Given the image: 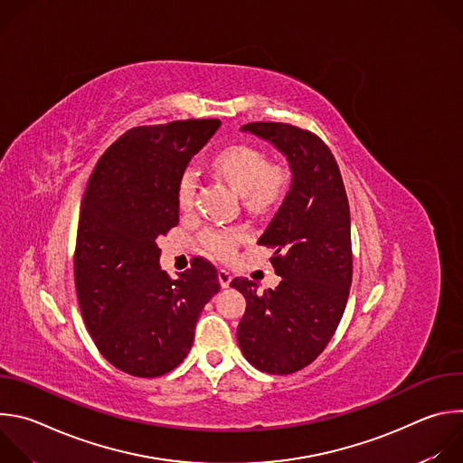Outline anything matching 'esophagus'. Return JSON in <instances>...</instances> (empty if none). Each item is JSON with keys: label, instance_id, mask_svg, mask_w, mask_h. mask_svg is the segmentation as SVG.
<instances>
[{"label": "esophagus", "instance_id": "esophagus-1", "mask_svg": "<svg viewBox=\"0 0 463 463\" xmlns=\"http://www.w3.org/2000/svg\"><path fill=\"white\" fill-rule=\"evenodd\" d=\"M218 280H220V286H222V288H229L232 277H231V273H229L227 269H220V271H218Z\"/></svg>", "mask_w": 463, "mask_h": 463}]
</instances>
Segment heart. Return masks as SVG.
I'll list each match as a JSON object with an SVG mask.
<instances>
[{"label": "heart", "mask_w": 463, "mask_h": 463, "mask_svg": "<svg viewBox=\"0 0 463 463\" xmlns=\"http://www.w3.org/2000/svg\"><path fill=\"white\" fill-rule=\"evenodd\" d=\"M214 168L231 184L243 194L247 207L266 211L277 205L289 184V172L279 163H269L268 156L250 145H232L220 152L214 159ZM197 179L192 170H184L177 183V205L181 211L192 207ZM241 241V232L236 229H211L202 234V247L227 260Z\"/></svg>", "instance_id": "b5f03b06"}]
</instances>
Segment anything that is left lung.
I'll return each instance as SVG.
<instances>
[{
	"mask_svg": "<svg viewBox=\"0 0 463 463\" xmlns=\"http://www.w3.org/2000/svg\"><path fill=\"white\" fill-rule=\"evenodd\" d=\"M241 129L273 143L293 179L258 240L275 250L269 260L282 282L263 293L252 280L231 282L247 300L236 337L254 368L288 375L324 352L343 318L354 269L350 205L339 165L313 131L286 122H249Z\"/></svg>",
	"mask_w": 463,
	"mask_h": 463,
	"instance_id": "left-lung-1",
	"label": "left lung"
}]
</instances>
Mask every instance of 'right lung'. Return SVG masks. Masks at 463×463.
<instances>
[{"mask_svg":"<svg viewBox=\"0 0 463 463\" xmlns=\"http://www.w3.org/2000/svg\"><path fill=\"white\" fill-rule=\"evenodd\" d=\"M220 128L188 118L128 129L90 175L75 247V286L88 332L115 368L159 377L183 363L205 304L220 291L203 258L170 279L156 240L179 223L177 183Z\"/></svg>","mask_w":463,"mask_h":463,"instance_id":"obj_1","label":"right lung"}]
</instances>
